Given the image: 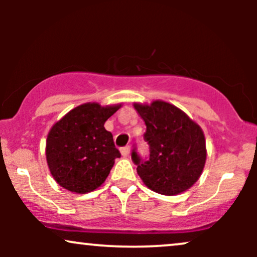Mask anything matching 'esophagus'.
I'll return each mask as SVG.
<instances>
[{"instance_id":"34e87169","label":"esophagus","mask_w":257,"mask_h":257,"mask_svg":"<svg viewBox=\"0 0 257 257\" xmlns=\"http://www.w3.org/2000/svg\"><path fill=\"white\" fill-rule=\"evenodd\" d=\"M120 153H122L123 157H129V155H131V147L129 146H124L120 149Z\"/></svg>"}]
</instances>
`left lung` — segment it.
Segmentation results:
<instances>
[{"label":"left lung","instance_id":"obj_1","mask_svg":"<svg viewBox=\"0 0 257 257\" xmlns=\"http://www.w3.org/2000/svg\"><path fill=\"white\" fill-rule=\"evenodd\" d=\"M134 107L145 120L144 140L150 147V157L145 159L137 149L132 152L139 176L147 187L164 196L188 190L205 164V139L200 126L166 101L134 104Z\"/></svg>","mask_w":257,"mask_h":257}]
</instances>
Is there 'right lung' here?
Here are the masks:
<instances>
[{
    "label": "right lung",
    "mask_w": 257,
    "mask_h": 257,
    "mask_svg": "<svg viewBox=\"0 0 257 257\" xmlns=\"http://www.w3.org/2000/svg\"><path fill=\"white\" fill-rule=\"evenodd\" d=\"M119 105H79L52 126L47 137V163L61 187L76 193L98 188L120 157L105 122Z\"/></svg>",
    "instance_id": "right-lung-1"
}]
</instances>
